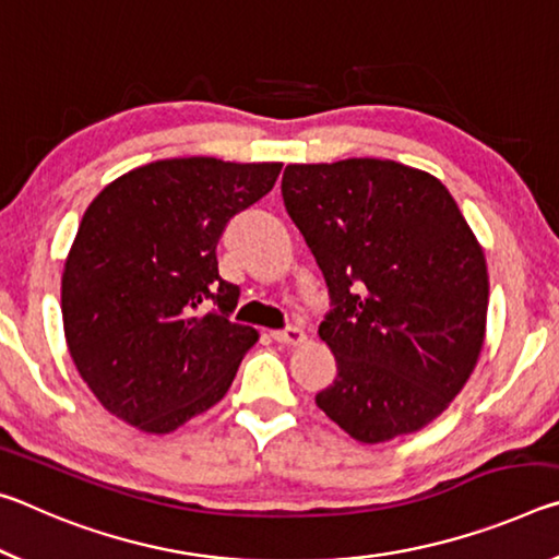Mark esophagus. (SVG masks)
<instances>
[{
    "label": "esophagus",
    "instance_id": "esophagus-1",
    "mask_svg": "<svg viewBox=\"0 0 559 559\" xmlns=\"http://www.w3.org/2000/svg\"><path fill=\"white\" fill-rule=\"evenodd\" d=\"M272 340L285 344V346H299V344H305L307 334H305V329H299V326H287V329H280V332H272Z\"/></svg>",
    "mask_w": 559,
    "mask_h": 559
}]
</instances>
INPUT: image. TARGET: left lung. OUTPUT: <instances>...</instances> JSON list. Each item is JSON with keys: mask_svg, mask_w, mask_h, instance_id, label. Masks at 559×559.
<instances>
[{"mask_svg": "<svg viewBox=\"0 0 559 559\" xmlns=\"http://www.w3.org/2000/svg\"><path fill=\"white\" fill-rule=\"evenodd\" d=\"M282 198L334 309L317 406L361 443L420 431L459 396L486 340L488 264L431 173L349 158L287 166Z\"/></svg>", "mask_w": 559, "mask_h": 559, "instance_id": "left-lung-1", "label": "left lung"}]
</instances>
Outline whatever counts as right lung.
<instances>
[{
  "label": "right lung",
  "mask_w": 559,
  "mask_h": 559,
  "mask_svg": "<svg viewBox=\"0 0 559 559\" xmlns=\"http://www.w3.org/2000/svg\"><path fill=\"white\" fill-rule=\"evenodd\" d=\"M280 170L155 160L86 207L63 264L61 317L71 359L108 414L170 433L230 389L260 334L230 319L240 287L219 277L217 240Z\"/></svg>",
  "instance_id": "right-lung-1"
}]
</instances>
